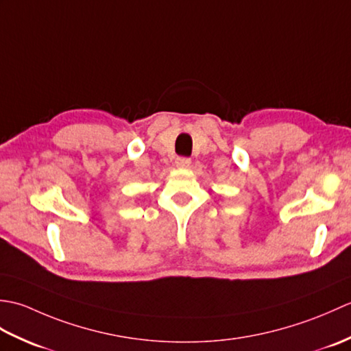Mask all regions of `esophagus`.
Masks as SVG:
<instances>
[{"label":"esophagus","instance_id":"1","mask_svg":"<svg viewBox=\"0 0 351 351\" xmlns=\"http://www.w3.org/2000/svg\"><path fill=\"white\" fill-rule=\"evenodd\" d=\"M175 162H176L178 167H189L191 164V160L187 158V156H178Z\"/></svg>","mask_w":351,"mask_h":351}]
</instances>
